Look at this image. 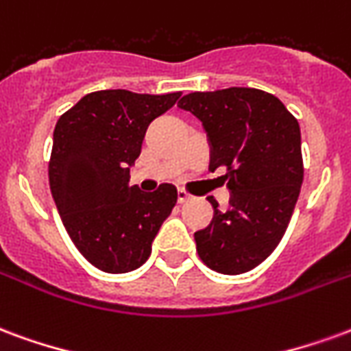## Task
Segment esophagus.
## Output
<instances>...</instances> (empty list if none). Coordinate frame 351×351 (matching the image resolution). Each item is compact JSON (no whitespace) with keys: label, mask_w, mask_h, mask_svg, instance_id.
Listing matches in <instances>:
<instances>
[{"label":"esophagus","mask_w":351,"mask_h":351,"mask_svg":"<svg viewBox=\"0 0 351 351\" xmlns=\"http://www.w3.org/2000/svg\"><path fill=\"white\" fill-rule=\"evenodd\" d=\"M191 198H193V196L186 193V191H183V189H179V191H178V202H179V204H185V202H189V200H191Z\"/></svg>","instance_id":"1"}]
</instances>
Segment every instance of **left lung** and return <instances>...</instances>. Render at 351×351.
I'll list each match as a JSON object with an SVG mask.
<instances>
[{
  "label": "left lung",
  "mask_w": 351,
  "mask_h": 351,
  "mask_svg": "<svg viewBox=\"0 0 351 351\" xmlns=\"http://www.w3.org/2000/svg\"><path fill=\"white\" fill-rule=\"evenodd\" d=\"M179 108L198 117L211 144L209 170L226 168L228 211L215 209L207 228L194 234L209 269L239 275L254 269L282 239L303 183L301 130L275 95L254 88L194 91Z\"/></svg>",
  "instance_id": "1"
}]
</instances>
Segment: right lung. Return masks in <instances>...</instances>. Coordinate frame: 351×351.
I'll use <instances>...</instances> for the list:
<instances>
[{
	"mask_svg": "<svg viewBox=\"0 0 351 351\" xmlns=\"http://www.w3.org/2000/svg\"><path fill=\"white\" fill-rule=\"evenodd\" d=\"M181 93L104 89L82 97L56 123L48 179L63 226L76 249L104 273L138 269L178 202V189L129 186L149 123Z\"/></svg>",
	"mask_w": 351,
	"mask_h": 351,
	"instance_id": "add662e5",
	"label": "right lung"
}]
</instances>
